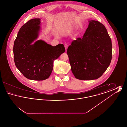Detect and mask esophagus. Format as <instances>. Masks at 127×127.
Instances as JSON below:
<instances>
[{"instance_id": "1", "label": "esophagus", "mask_w": 127, "mask_h": 127, "mask_svg": "<svg viewBox=\"0 0 127 127\" xmlns=\"http://www.w3.org/2000/svg\"><path fill=\"white\" fill-rule=\"evenodd\" d=\"M64 47H65V48H66V49L67 48H68V44H65V45H64Z\"/></svg>"}]
</instances>
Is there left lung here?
Listing matches in <instances>:
<instances>
[{
    "label": "left lung",
    "instance_id": "1",
    "mask_svg": "<svg viewBox=\"0 0 127 127\" xmlns=\"http://www.w3.org/2000/svg\"><path fill=\"white\" fill-rule=\"evenodd\" d=\"M89 22L83 37L74 40L67 49L72 72L80 80L99 78L112 59L111 40L105 27L97 21Z\"/></svg>",
    "mask_w": 127,
    "mask_h": 127
}]
</instances>
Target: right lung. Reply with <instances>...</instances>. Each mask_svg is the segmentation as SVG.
Masks as SVG:
<instances>
[{"mask_svg": "<svg viewBox=\"0 0 127 127\" xmlns=\"http://www.w3.org/2000/svg\"><path fill=\"white\" fill-rule=\"evenodd\" d=\"M40 19L33 18L19 30L13 47L16 67L26 78L44 80L48 78L53 68L54 61L65 51L63 44L55 47L36 40L40 30Z\"/></svg>", "mask_w": 127, "mask_h": 127, "instance_id": "add662e5", "label": "right lung"}]
</instances>
